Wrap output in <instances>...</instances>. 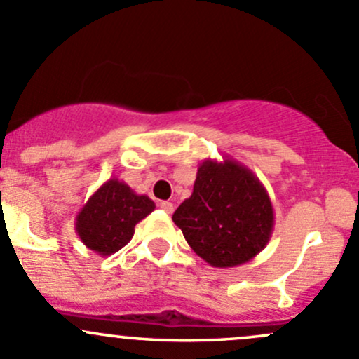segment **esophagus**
<instances>
[{"label":"esophagus","instance_id":"1","mask_svg":"<svg viewBox=\"0 0 359 359\" xmlns=\"http://www.w3.org/2000/svg\"><path fill=\"white\" fill-rule=\"evenodd\" d=\"M161 209L165 210L168 214H172V210H175V204H172V202H169V201H162L161 202Z\"/></svg>","mask_w":359,"mask_h":359}]
</instances>
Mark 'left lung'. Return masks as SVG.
I'll return each mask as SVG.
<instances>
[{"mask_svg":"<svg viewBox=\"0 0 359 359\" xmlns=\"http://www.w3.org/2000/svg\"><path fill=\"white\" fill-rule=\"evenodd\" d=\"M172 221L197 256L214 268H235L268 245L275 209L259 178L224 155L198 165L194 191Z\"/></svg>","mask_w":359,"mask_h":359,"instance_id":"8db88e82","label":"left lung"}]
</instances>
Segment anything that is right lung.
I'll list each match as a JSON object with an SVG mask.
<instances>
[{"mask_svg": "<svg viewBox=\"0 0 359 359\" xmlns=\"http://www.w3.org/2000/svg\"><path fill=\"white\" fill-rule=\"evenodd\" d=\"M154 209L152 198L136 194L119 178H110L76 214V233L98 256H112L133 238L136 224Z\"/></svg>", "mask_w": 359, "mask_h": 359, "instance_id": "add662e5", "label": "right lung"}]
</instances>
